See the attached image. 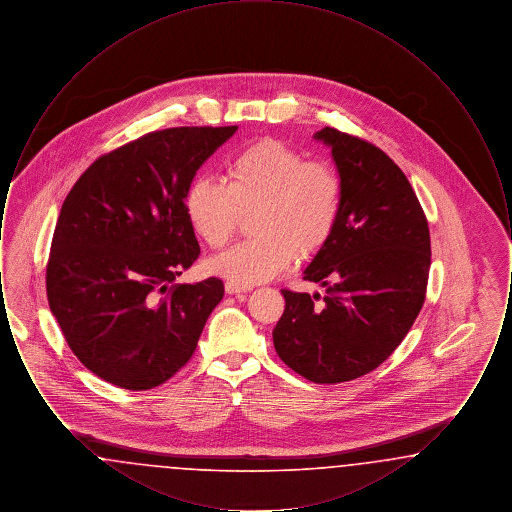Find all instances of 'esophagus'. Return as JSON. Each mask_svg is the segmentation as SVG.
Masks as SVG:
<instances>
[{
	"mask_svg": "<svg viewBox=\"0 0 512 512\" xmlns=\"http://www.w3.org/2000/svg\"><path fill=\"white\" fill-rule=\"evenodd\" d=\"M224 290H226V293H230V295H240V293L249 292V288L236 286V284H232V282H226V284H224Z\"/></svg>",
	"mask_w": 512,
	"mask_h": 512,
	"instance_id": "34e87169",
	"label": "esophagus"
}]
</instances>
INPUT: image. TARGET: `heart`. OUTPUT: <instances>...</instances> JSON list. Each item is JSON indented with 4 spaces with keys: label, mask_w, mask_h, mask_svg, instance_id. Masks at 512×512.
Wrapping results in <instances>:
<instances>
[{
    "label": "heart",
    "mask_w": 512,
    "mask_h": 512,
    "mask_svg": "<svg viewBox=\"0 0 512 512\" xmlns=\"http://www.w3.org/2000/svg\"><path fill=\"white\" fill-rule=\"evenodd\" d=\"M343 188L330 165L307 161L290 146L263 140L238 151L226 180L197 176L184 207L195 234L211 247L228 244L242 211L257 209L255 232L215 257L209 268L226 282L249 288L278 276L297 255H311L332 236Z\"/></svg>",
    "instance_id": "heart-1"
}]
</instances>
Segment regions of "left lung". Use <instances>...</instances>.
<instances>
[{
	"mask_svg": "<svg viewBox=\"0 0 512 512\" xmlns=\"http://www.w3.org/2000/svg\"><path fill=\"white\" fill-rule=\"evenodd\" d=\"M343 188L338 224L303 270L326 293L282 290L272 330L278 357L317 384L349 382L382 365L418 317L430 272V230L403 171L365 140L324 126Z\"/></svg>",
	"mask_w": 512,
	"mask_h": 512,
	"instance_id": "left-lung-1",
	"label": "left lung"
}]
</instances>
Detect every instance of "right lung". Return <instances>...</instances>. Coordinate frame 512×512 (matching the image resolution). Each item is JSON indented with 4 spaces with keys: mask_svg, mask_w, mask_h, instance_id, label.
<instances>
[{
    "mask_svg": "<svg viewBox=\"0 0 512 512\" xmlns=\"http://www.w3.org/2000/svg\"><path fill=\"white\" fill-rule=\"evenodd\" d=\"M236 130L151 132L99 157L67 195L49 253V309L101 380L151 390L194 355L224 284H174L199 255L184 199L197 169Z\"/></svg>",
    "mask_w": 512,
    "mask_h": 512,
    "instance_id": "add662e5",
    "label": "right lung"
}]
</instances>
